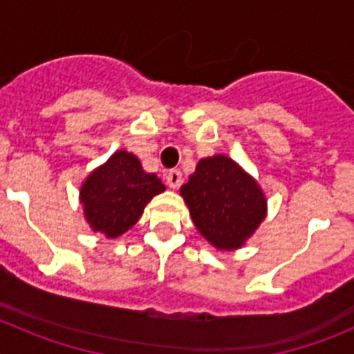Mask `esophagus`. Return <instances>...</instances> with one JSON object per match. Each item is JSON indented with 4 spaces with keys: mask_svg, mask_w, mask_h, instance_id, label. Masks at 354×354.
I'll use <instances>...</instances> for the list:
<instances>
[{
    "mask_svg": "<svg viewBox=\"0 0 354 354\" xmlns=\"http://www.w3.org/2000/svg\"><path fill=\"white\" fill-rule=\"evenodd\" d=\"M165 177H167L168 186L174 187V189H177V187L183 184V174H180L179 170H168Z\"/></svg>",
    "mask_w": 354,
    "mask_h": 354,
    "instance_id": "1",
    "label": "esophagus"
}]
</instances>
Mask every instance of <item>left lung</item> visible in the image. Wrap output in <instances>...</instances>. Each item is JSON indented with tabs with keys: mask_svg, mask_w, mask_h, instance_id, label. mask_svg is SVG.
<instances>
[{
	"mask_svg": "<svg viewBox=\"0 0 354 354\" xmlns=\"http://www.w3.org/2000/svg\"><path fill=\"white\" fill-rule=\"evenodd\" d=\"M180 195L196 230L218 250L241 248L268 211L257 180L223 154L200 159Z\"/></svg>",
	"mask_w": 354,
	"mask_h": 354,
	"instance_id": "left-lung-1",
	"label": "left lung"
}]
</instances>
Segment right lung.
I'll return each instance as SVG.
<instances>
[{"mask_svg": "<svg viewBox=\"0 0 354 354\" xmlns=\"http://www.w3.org/2000/svg\"><path fill=\"white\" fill-rule=\"evenodd\" d=\"M162 192L165 184L158 175L147 174L134 154L117 150L86 177L80 200L93 232L113 239L127 232L140 220L152 196Z\"/></svg>", "mask_w": 354, "mask_h": 354, "instance_id": "1", "label": "right lung"}]
</instances>
